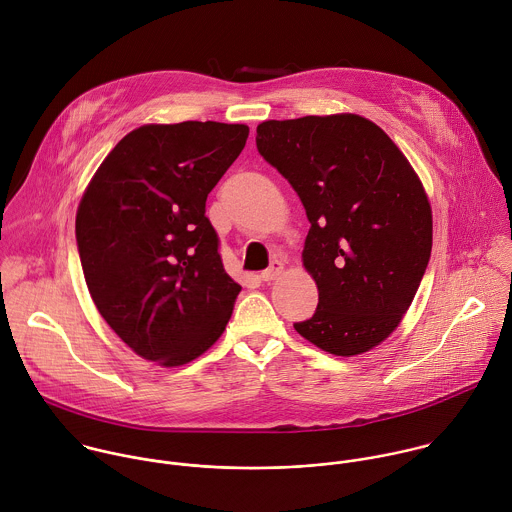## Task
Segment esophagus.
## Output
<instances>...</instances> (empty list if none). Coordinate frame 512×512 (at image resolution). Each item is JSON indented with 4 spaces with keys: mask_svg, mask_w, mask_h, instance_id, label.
Listing matches in <instances>:
<instances>
[{
    "mask_svg": "<svg viewBox=\"0 0 512 512\" xmlns=\"http://www.w3.org/2000/svg\"><path fill=\"white\" fill-rule=\"evenodd\" d=\"M281 273H283V263H281V261H273V263L269 265V269H265V271L261 273V279L269 283V281L277 279Z\"/></svg>",
    "mask_w": 512,
    "mask_h": 512,
    "instance_id": "1",
    "label": "esophagus"
}]
</instances>
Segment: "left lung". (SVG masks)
<instances>
[{
  "instance_id": "left-lung-1",
  "label": "left lung",
  "mask_w": 512,
  "mask_h": 512,
  "mask_svg": "<svg viewBox=\"0 0 512 512\" xmlns=\"http://www.w3.org/2000/svg\"><path fill=\"white\" fill-rule=\"evenodd\" d=\"M255 141L311 223L303 265L319 305L295 331L337 357L367 353L399 327L431 259L421 179L393 139L355 113L263 121Z\"/></svg>"
}]
</instances>
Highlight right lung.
<instances>
[{
    "label": "right lung",
    "instance_id": "add662e5",
    "mask_svg": "<svg viewBox=\"0 0 512 512\" xmlns=\"http://www.w3.org/2000/svg\"><path fill=\"white\" fill-rule=\"evenodd\" d=\"M249 127L219 121L141 125L89 181L75 217L91 299L139 357L161 367L203 355L241 291L223 267L205 201Z\"/></svg>",
    "mask_w": 512,
    "mask_h": 512
}]
</instances>
